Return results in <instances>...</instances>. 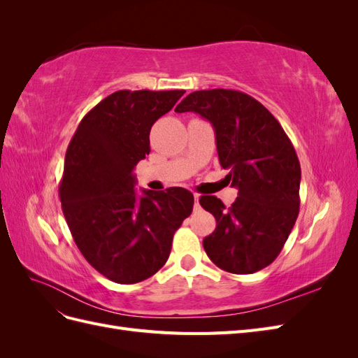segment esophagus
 <instances>
[{
	"mask_svg": "<svg viewBox=\"0 0 358 358\" xmlns=\"http://www.w3.org/2000/svg\"><path fill=\"white\" fill-rule=\"evenodd\" d=\"M199 200H200V196H199V194H194V201H196V209L199 208Z\"/></svg>",
	"mask_w": 358,
	"mask_h": 358,
	"instance_id": "1",
	"label": "esophagus"
}]
</instances>
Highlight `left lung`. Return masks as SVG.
Wrapping results in <instances>:
<instances>
[{"mask_svg": "<svg viewBox=\"0 0 358 358\" xmlns=\"http://www.w3.org/2000/svg\"><path fill=\"white\" fill-rule=\"evenodd\" d=\"M212 124L220 164L239 189L231 208L215 196L200 197L216 220L203 248L220 268L254 273L275 262L299 215L300 162L284 128L251 95L233 90L191 92L175 109Z\"/></svg>", "mask_w": 358, "mask_h": 358, "instance_id": "1", "label": "left lung"}]
</instances>
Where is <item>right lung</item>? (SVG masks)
<instances>
[{
	"label": "right lung",
	"mask_w": 358,
	"mask_h": 358,
	"mask_svg": "<svg viewBox=\"0 0 358 358\" xmlns=\"http://www.w3.org/2000/svg\"><path fill=\"white\" fill-rule=\"evenodd\" d=\"M185 91H116L85 115L69 145L59 199L79 251L116 284H136L166 264L192 212L185 188L134 189L149 133Z\"/></svg>",
	"instance_id": "obj_1"
}]
</instances>
